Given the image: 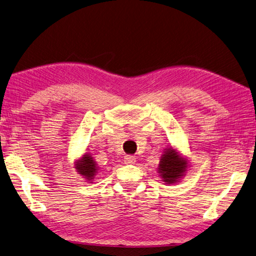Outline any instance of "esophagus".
Listing matches in <instances>:
<instances>
[{
    "instance_id": "34e87169",
    "label": "esophagus",
    "mask_w": 256,
    "mask_h": 256,
    "mask_svg": "<svg viewBox=\"0 0 256 256\" xmlns=\"http://www.w3.org/2000/svg\"><path fill=\"white\" fill-rule=\"evenodd\" d=\"M124 162L128 164H134V162H136V157H134V156H125Z\"/></svg>"
}]
</instances>
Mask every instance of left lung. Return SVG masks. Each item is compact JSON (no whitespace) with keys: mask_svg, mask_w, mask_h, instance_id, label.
<instances>
[{"mask_svg":"<svg viewBox=\"0 0 256 256\" xmlns=\"http://www.w3.org/2000/svg\"><path fill=\"white\" fill-rule=\"evenodd\" d=\"M186 162L182 159L175 150L167 149L166 152L162 157V162L159 164V172L162 178L167 183H174L176 180L185 172Z\"/></svg>","mask_w":256,"mask_h":256,"instance_id":"8db88e82","label":"left lung"}]
</instances>
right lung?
Here are the masks:
<instances>
[{
  "label": "right lung",
  "mask_w": 256,
  "mask_h": 256,
  "mask_svg": "<svg viewBox=\"0 0 256 256\" xmlns=\"http://www.w3.org/2000/svg\"><path fill=\"white\" fill-rule=\"evenodd\" d=\"M76 170H79L81 175L86 176V178H92L94 175L97 172V166L92 157L84 154V159L76 164Z\"/></svg>",
  "instance_id": "right-lung-1"
}]
</instances>
